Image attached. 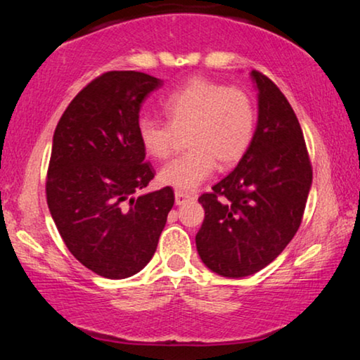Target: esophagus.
I'll use <instances>...</instances> for the list:
<instances>
[{
  "label": "esophagus",
  "mask_w": 360,
  "mask_h": 360,
  "mask_svg": "<svg viewBox=\"0 0 360 360\" xmlns=\"http://www.w3.org/2000/svg\"><path fill=\"white\" fill-rule=\"evenodd\" d=\"M191 198H195V195L190 193V191H184V190L175 191V203L176 205H184L185 201H188Z\"/></svg>",
  "instance_id": "esophagus-1"
}]
</instances>
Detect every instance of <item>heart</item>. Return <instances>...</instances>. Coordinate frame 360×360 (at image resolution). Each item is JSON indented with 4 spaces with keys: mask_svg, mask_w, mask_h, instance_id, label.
I'll return each mask as SVG.
<instances>
[{
    "mask_svg": "<svg viewBox=\"0 0 360 360\" xmlns=\"http://www.w3.org/2000/svg\"><path fill=\"white\" fill-rule=\"evenodd\" d=\"M162 111L167 122L146 116L137 121V137L146 154L165 159L176 136L185 132L190 149L162 167V185L193 190L213 175L216 160L221 167L238 164L252 144L255 106L252 98L238 88L193 78L165 98Z\"/></svg>",
    "mask_w": 360,
    "mask_h": 360,
    "instance_id": "heart-1",
    "label": "heart"
}]
</instances>
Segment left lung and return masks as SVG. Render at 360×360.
<instances>
[{"label": "left lung", "instance_id": "left-lung-1", "mask_svg": "<svg viewBox=\"0 0 360 360\" xmlns=\"http://www.w3.org/2000/svg\"><path fill=\"white\" fill-rule=\"evenodd\" d=\"M259 117L252 144L211 193L196 234L203 264L228 278L252 275L278 257L302 224L313 170L297 115L278 86L257 70Z\"/></svg>", "mask_w": 360, "mask_h": 360}]
</instances>
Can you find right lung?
Segmentation results:
<instances>
[{"instance_id":"1","label":"right lung","mask_w":360,"mask_h":360,"mask_svg":"<svg viewBox=\"0 0 360 360\" xmlns=\"http://www.w3.org/2000/svg\"><path fill=\"white\" fill-rule=\"evenodd\" d=\"M162 80L106 72L67 106L53 132L47 205L78 262L105 278L149 264L175 201L170 186L139 195L155 172L137 137L142 101Z\"/></svg>"}]
</instances>
